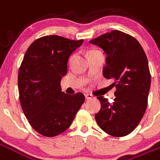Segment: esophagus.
<instances>
[{"label": "esophagus", "mask_w": 160, "mask_h": 160, "mask_svg": "<svg viewBox=\"0 0 160 160\" xmlns=\"http://www.w3.org/2000/svg\"><path fill=\"white\" fill-rule=\"evenodd\" d=\"M85 97H86V99H91V98H92V94L87 93L85 94Z\"/></svg>", "instance_id": "1"}]
</instances>
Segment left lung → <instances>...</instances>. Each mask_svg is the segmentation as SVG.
I'll list each match as a JSON object with an SVG mask.
<instances>
[{"label":"left lung","instance_id":"8db88e82","mask_svg":"<svg viewBox=\"0 0 160 160\" xmlns=\"http://www.w3.org/2000/svg\"><path fill=\"white\" fill-rule=\"evenodd\" d=\"M90 43L106 54L103 74L113 79L117 88L112 103L103 96L98 97L101 109L95 119L105 133L125 136L137 127L148 107L151 74L147 56L137 40L118 30L98 37Z\"/></svg>","mask_w":160,"mask_h":160}]
</instances>
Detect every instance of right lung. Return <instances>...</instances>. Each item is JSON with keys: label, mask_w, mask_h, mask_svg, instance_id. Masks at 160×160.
<instances>
[{"label": "right lung", "mask_w": 160, "mask_h": 160, "mask_svg": "<svg viewBox=\"0 0 160 160\" xmlns=\"http://www.w3.org/2000/svg\"><path fill=\"white\" fill-rule=\"evenodd\" d=\"M82 42L45 36L35 40L25 54L18 76L19 101L31 126L43 136L67 130L85 101L81 92L68 95L61 88L68 58Z\"/></svg>", "instance_id": "1"}]
</instances>
